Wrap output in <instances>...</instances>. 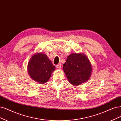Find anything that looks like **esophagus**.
Returning a JSON list of instances; mask_svg holds the SVG:
<instances>
[{"label": "esophagus", "instance_id": "34e87169", "mask_svg": "<svg viewBox=\"0 0 121 121\" xmlns=\"http://www.w3.org/2000/svg\"><path fill=\"white\" fill-rule=\"evenodd\" d=\"M56 67H57V68L58 69H61V64H58V65H57L56 66Z\"/></svg>", "mask_w": 121, "mask_h": 121}]
</instances>
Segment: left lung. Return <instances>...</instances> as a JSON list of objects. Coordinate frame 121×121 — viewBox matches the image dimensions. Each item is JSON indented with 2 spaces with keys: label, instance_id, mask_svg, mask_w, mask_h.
Wrapping results in <instances>:
<instances>
[{
  "label": "left lung",
  "instance_id": "obj_1",
  "mask_svg": "<svg viewBox=\"0 0 121 121\" xmlns=\"http://www.w3.org/2000/svg\"><path fill=\"white\" fill-rule=\"evenodd\" d=\"M63 70L70 83L81 84L90 79L92 67L87 57L82 53H72L63 64Z\"/></svg>",
  "mask_w": 121,
  "mask_h": 121
}]
</instances>
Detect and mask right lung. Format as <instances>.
<instances>
[{
    "instance_id": "right-lung-1",
    "label": "right lung",
    "mask_w": 121,
    "mask_h": 121,
    "mask_svg": "<svg viewBox=\"0 0 121 121\" xmlns=\"http://www.w3.org/2000/svg\"><path fill=\"white\" fill-rule=\"evenodd\" d=\"M27 69L29 76L33 80L40 84H44L50 79L55 67L45 54L39 53L31 57Z\"/></svg>"
}]
</instances>
